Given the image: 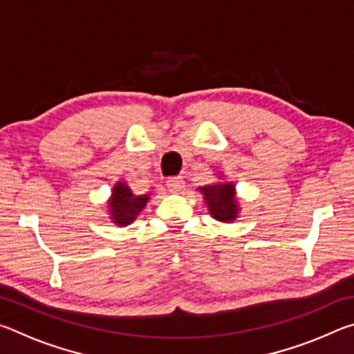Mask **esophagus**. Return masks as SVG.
Listing matches in <instances>:
<instances>
[{
  "mask_svg": "<svg viewBox=\"0 0 354 354\" xmlns=\"http://www.w3.org/2000/svg\"><path fill=\"white\" fill-rule=\"evenodd\" d=\"M185 187V183L183 181L181 178H170L167 179V189H169L170 192H173V194H181V192L184 190Z\"/></svg>",
  "mask_w": 354,
  "mask_h": 354,
  "instance_id": "1",
  "label": "esophagus"
}]
</instances>
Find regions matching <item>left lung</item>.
<instances>
[{"mask_svg":"<svg viewBox=\"0 0 354 354\" xmlns=\"http://www.w3.org/2000/svg\"><path fill=\"white\" fill-rule=\"evenodd\" d=\"M203 195L211 217L221 223H232L239 218L241 205L236 194V185L231 181L212 183L196 189Z\"/></svg>","mask_w":354,"mask_h":354,"instance_id":"obj_1","label":"left lung"}]
</instances>
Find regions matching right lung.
Returning <instances> with one entry per match:
<instances>
[{
	"label": "right lung",
	"instance_id": "add662e5",
	"mask_svg": "<svg viewBox=\"0 0 354 354\" xmlns=\"http://www.w3.org/2000/svg\"><path fill=\"white\" fill-rule=\"evenodd\" d=\"M148 201L149 195H136L127 181H117L113 184L109 200H107L109 218L113 225L128 226L143 211Z\"/></svg>",
	"mask_w": 354,
	"mask_h": 354
}]
</instances>
